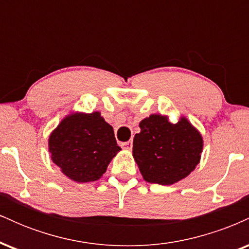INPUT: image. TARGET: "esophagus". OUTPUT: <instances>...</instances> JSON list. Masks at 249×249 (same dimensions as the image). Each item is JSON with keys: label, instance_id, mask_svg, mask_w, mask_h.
I'll return each instance as SVG.
<instances>
[{"label": "esophagus", "instance_id": "esophagus-1", "mask_svg": "<svg viewBox=\"0 0 249 249\" xmlns=\"http://www.w3.org/2000/svg\"><path fill=\"white\" fill-rule=\"evenodd\" d=\"M132 146H133V144H132V141H128V142H122V147L123 148H125V150H132Z\"/></svg>", "mask_w": 249, "mask_h": 249}]
</instances>
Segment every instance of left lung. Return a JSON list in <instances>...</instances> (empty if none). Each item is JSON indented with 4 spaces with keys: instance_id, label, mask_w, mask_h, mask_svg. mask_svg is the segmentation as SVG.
<instances>
[{
    "instance_id": "8db88e82",
    "label": "left lung",
    "mask_w": 249,
    "mask_h": 249,
    "mask_svg": "<svg viewBox=\"0 0 249 249\" xmlns=\"http://www.w3.org/2000/svg\"><path fill=\"white\" fill-rule=\"evenodd\" d=\"M139 127L132 153L147 182L172 185L186 178L199 164L204 142L185 117L173 124L166 116L151 115L139 123Z\"/></svg>"
}]
</instances>
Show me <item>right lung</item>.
<instances>
[{"instance_id":"obj_1","label":"right lung","mask_w":249,"mask_h":249,"mask_svg":"<svg viewBox=\"0 0 249 249\" xmlns=\"http://www.w3.org/2000/svg\"><path fill=\"white\" fill-rule=\"evenodd\" d=\"M122 148L101 112H76L65 117L49 137L51 159L68 178L96 181Z\"/></svg>"}]
</instances>
